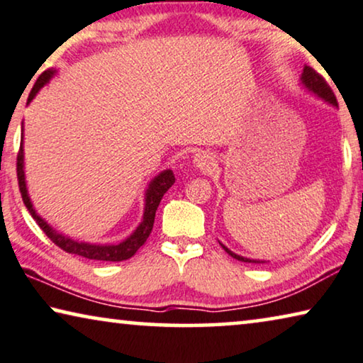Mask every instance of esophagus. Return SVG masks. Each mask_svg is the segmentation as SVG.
Returning a JSON list of instances; mask_svg holds the SVG:
<instances>
[{
  "mask_svg": "<svg viewBox=\"0 0 363 363\" xmlns=\"http://www.w3.org/2000/svg\"><path fill=\"white\" fill-rule=\"evenodd\" d=\"M215 163H216L215 156L210 153V151H199V153L194 156V166L202 172L212 171L215 167Z\"/></svg>",
  "mask_w": 363,
  "mask_h": 363,
  "instance_id": "esophagus-1",
  "label": "esophagus"
}]
</instances>
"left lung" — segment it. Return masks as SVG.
Returning a JSON list of instances; mask_svg holds the SVG:
<instances>
[{
  "label": "left lung",
  "instance_id": "left-lung-1",
  "mask_svg": "<svg viewBox=\"0 0 363 363\" xmlns=\"http://www.w3.org/2000/svg\"><path fill=\"white\" fill-rule=\"evenodd\" d=\"M300 79H301V84L305 86L308 91H311L313 94H316L318 97H321V99H324V101L328 102V104L337 106L336 96H334L333 89L329 88V84L326 83V79H324L320 73H316L311 67L303 68V73H301V78ZM220 245H221V242H220ZM221 247H223V250L228 252L231 257H235V259H238V261H241V262H251V264H262L264 262V261H257V259L242 257V256H240V254H235L233 251H230L225 245H221Z\"/></svg>",
  "mask_w": 363,
  "mask_h": 363
}]
</instances>
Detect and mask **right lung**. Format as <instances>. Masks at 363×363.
Returning a JSON list of instances; mask_svg holds the SVG:
<instances>
[{
	"mask_svg": "<svg viewBox=\"0 0 363 363\" xmlns=\"http://www.w3.org/2000/svg\"><path fill=\"white\" fill-rule=\"evenodd\" d=\"M55 74V69H47L43 72L39 78H37L34 88L30 89V94L27 97V104L34 99L35 94L39 93L40 88H43L48 81L53 78ZM174 174H172L171 169H166L163 172H160L158 176H155V179H151L150 186L145 192V212H143V220L142 223L137 226V230L130 235L127 240H123L122 242H117V245H91V242H79L74 241L72 238L65 236L62 233H58L57 230H53L50 225L47 223L45 220L40 218L37 215L35 208L32 207L30 197L27 194V186H26V176H24V150H23V143H21L19 153H18V182H19V191L21 196H23L26 208L29 210V213L32 215V218L37 221V225L40 226V230L45 233L50 241L55 242L58 247H62L63 251H67L69 254H77V256L86 257V259H94V261H109V262H121L125 261V259H130L137 252L140 247L145 245V241L148 240V236L153 230V223H155V215L156 210H158V205L163 199L164 194L167 192L172 184H174Z\"/></svg>",
	"mask_w": 363,
	"mask_h": 363,
	"instance_id": "add662e5",
	"label": "right lung"
}]
</instances>
